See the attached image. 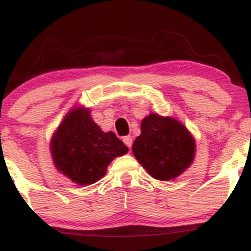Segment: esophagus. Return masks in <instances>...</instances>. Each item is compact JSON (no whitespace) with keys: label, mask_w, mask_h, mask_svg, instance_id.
Wrapping results in <instances>:
<instances>
[{"label":"esophagus","mask_w":251,"mask_h":251,"mask_svg":"<svg viewBox=\"0 0 251 251\" xmlns=\"http://www.w3.org/2000/svg\"><path fill=\"white\" fill-rule=\"evenodd\" d=\"M123 142H124V144H125L126 146H127L128 149L132 146V138L129 137V135H127V137H124L123 138Z\"/></svg>","instance_id":"obj_1"}]
</instances>
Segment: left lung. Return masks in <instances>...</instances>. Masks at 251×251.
Returning a JSON list of instances; mask_svg holds the SVG:
<instances>
[{"label": "left lung", "instance_id": "obj_1", "mask_svg": "<svg viewBox=\"0 0 251 251\" xmlns=\"http://www.w3.org/2000/svg\"><path fill=\"white\" fill-rule=\"evenodd\" d=\"M142 134L132 151L152 177L170 180L191 165L196 144L190 132L177 120L151 113L142 122Z\"/></svg>", "mask_w": 251, "mask_h": 251}]
</instances>
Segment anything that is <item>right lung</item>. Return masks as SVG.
<instances>
[{"label":"right lung","mask_w":251,"mask_h":251,"mask_svg":"<svg viewBox=\"0 0 251 251\" xmlns=\"http://www.w3.org/2000/svg\"><path fill=\"white\" fill-rule=\"evenodd\" d=\"M50 151L56 169L79 185L96 183L108 164L128 149L113 132H102L89 111L76 108L66 116L54 134Z\"/></svg>","instance_id":"obj_1"}]
</instances>
